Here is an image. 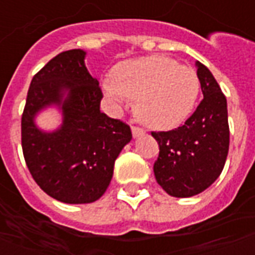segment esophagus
I'll return each mask as SVG.
<instances>
[{
  "label": "esophagus",
  "mask_w": 255,
  "mask_h": 255,
  "mask_svg": "<svg viewBox=\"0 0 255 255\" xmlns=\"http://www.w3.org/2000/svg\"><path fill=\"white\" fill-rule=\"evenodd\" d=\"M131 131H132L133 138H138V136H140V135H144L143 128L136 127V126H132V127H131Z\"/></svg>",
  "instance_id": "1"
}]
</instances>
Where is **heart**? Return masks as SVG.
Returning a JSON list of instances; mask_svg holds the SVG:
<instances>
[{
	"instance_id": "heart-1",
	"label": "heart",
	"mask_w": 255,
	"mask_h": 255,
	"mask_svg": "<svg viewBox=\"0 0 255 255\" xmlns=\"http://www.w3.org/2000/svg\"><path fill=\"white\" fill-rule=\"evenodd\" d=\"M102 91L115 109L136 98L140 122L155 129H171L190 117L201 83L192 68L165 56H147L119 64L113 78L102 83Z\"/></svg>"
}]
</instances>
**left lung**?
Here are the masks:
<instances>
[{
  "mask_svg": "<svg viewBox=\"0 0 255 255\" xmlns=\"http://www.w3.org/2000/svg\"><path fill=\"white\" fill-rule=\"evenodd\" d=\"M203 100L182 127L151 132L160 154L157 183L169 195L188 198L210 187L224 168L230 147L227 100L208 68L195 63Z\"/></svg>",
  "mask_w": 255,
  "mask_h": 255,
  "instance_id": "8db88e82",
  "label": "left lung"
}]
</instances>
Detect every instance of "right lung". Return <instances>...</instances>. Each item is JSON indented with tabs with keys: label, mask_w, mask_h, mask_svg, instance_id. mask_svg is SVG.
<instances>
[{
	"label": "right lung",
	"mask_w": 255,
	"mask_h": 255,
	"mask_svg": "<svg viewBox=\"0 0 255 255\" xmlns=\"http://www.w3.org/2000/svg\"><path fill=\"white\" fill-rule=\"evenodd\" d=\"M72 49L52 58L32 78L21 117V147L36 184L64 203L100 199L113 176L115 161L132 139L127 124L100 111L98 80ZM62 112V126L47 133L35 117L46 107Z\"/></svg>",
	"instance_id": "1"
}]
</instances>
